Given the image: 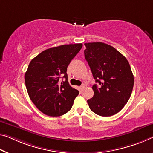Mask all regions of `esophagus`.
<instances>
[{
    "mask_svg": "<svg viewBox=\"0 0 153 153\" xmlns=\"http://www.w3.org/2000/svg\"><path fill=\"white\" fill-rule=\"evenodd\" d=\"M85 88V85L83 84V85H81V87H80V89H81V90H83Z\"/></svg>",
    "mask_w": 153,
    "mask_h": 153,
    "instance_id": "34e87169",
    "label": "esophagus"
}]
</instances>
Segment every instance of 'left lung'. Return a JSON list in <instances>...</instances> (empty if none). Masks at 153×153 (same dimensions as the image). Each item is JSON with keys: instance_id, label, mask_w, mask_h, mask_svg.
Here are the masks:
<instances>
[{"instance_id": "8db88e82", "label": "left lung", "mask_w": 153, "mask_h": 153, "mask_svg": "<svg viewBox=\"0 0 153 153\" xmlns=\"http://www.w3.org/2000/svg\"><path fill=\"white\" fill-rule=\"evenodd\" d=\"M85 57L97 85L94 96L88 100L90 109L98 116L108 117L118 113L132 93L134 77L129 63L114 47L102 42L84 44Z\"/></svg>"}]
</instances>
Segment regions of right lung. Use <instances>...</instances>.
Here are the masks:
<instances>
[{
	"mask_svg": "<svg viewBox=\"0 0 153 153\" xmlns=\"http://www.w3.org/2000/svg\"><path fill=\"white\" fill-rule=\"evenodd\" d=\"M83 44H66L46 49L30 61L25 75L30 99L39 111L60 116L70 111L79 91L68 81L67 68ZM66 79L60 84L61 77Z\"/></svg>",
	"mask_w": 153,
	"mask_h": 153,
	"instance_id": "1",
	"label": "right lung"
}]
</instances>
